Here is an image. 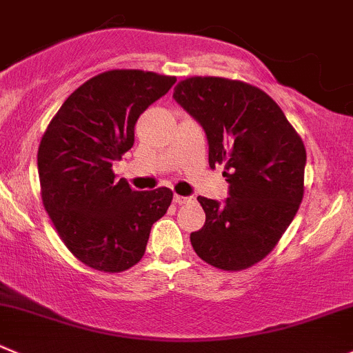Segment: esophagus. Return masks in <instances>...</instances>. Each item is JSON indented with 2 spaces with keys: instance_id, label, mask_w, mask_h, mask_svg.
<instances>
[{
  "instance_id": "obj_1",
  "label": "esophagus",
  "mask_w": 353,
  "mask_h": 353,
  "mask_svg": "<svg viewBox=\"0 0 353 353\" xmlns=\"http://www.w3.org/2000/svg\"><path fill=\"white\" fill-rule=\"evenodd\" d=\"M191 200H193L191 196H181V194H174V203H176V205L191 203Z\"/></svg>"
}]
</instances>
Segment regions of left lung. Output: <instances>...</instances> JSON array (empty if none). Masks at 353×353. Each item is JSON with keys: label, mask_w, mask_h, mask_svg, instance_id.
<instances>
[{"label": "left lung", "mask_w": 353, "mask_h": 353, "mask_svg": "<svg viewBox=\"0 0 353 353\" xmlns=\"http://www.w3.org/2000/svg\"><path fill=\"white\" fill-rule=\"evenodd\" d=\"M174 100L196 119L208 141V165H224V203L198 196L205 224L191 232L201 260L241 271L268 256L303 198L307 153L302 138L268 93L224 77H188Z\"/></svg>", "instance_id": "8db88e82"}]
</instances>
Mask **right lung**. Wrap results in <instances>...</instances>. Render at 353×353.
<instances>
[{
    "instance_id": "add662e5",
    "label": "right lung",
    "mask_w": 353,
    "mask_h": 353,
    "mask_svg": "<svg viewBox=\"0 0 353 353\" xmlns=\"http://www.w3.org/2000/svg\"><path fill=\"white\" fill-rule=\"evenodd\" d=\"M176 82L155 72L108 70L79 85L51 119L37 150L43 205L72 255L101 272L143 259L169 188L131 190L112 170L134 145L139 115Z\"/></svg>"
}]
</instances>
